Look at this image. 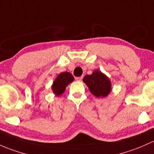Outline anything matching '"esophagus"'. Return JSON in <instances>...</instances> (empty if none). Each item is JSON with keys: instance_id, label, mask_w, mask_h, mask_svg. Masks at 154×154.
<instances>
[{"instance_id": "34e87169", "label": "esophagus", "mask_w": 154, "mask_h": 154, "mask_svg": "<svg viewBox=\"0 0 154 154\" xmlns=\"http://www.w3.org/2000/svg\"><path fill=\"white\" fill-rule=\"evenodd\" d=\"M82 80V76H81V77H76V80H77V81H81Z\"/></svg>"}]
</instances>
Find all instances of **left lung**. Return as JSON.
I'll return each instance as SVG.
<instances>
[{"instance_id":"1","label":"left lung","mask_w":154,"mask_h":154,"mask_svg":"<svg viewBox=\"0 0 154 154\" xmlns=\"http://www.w3.org/2000/svg\"><path fill=\"white\" fill-rule=\"evenodd\" d=\"M82 81L94 96L105 98L111 91V82L105 74L96 69L91 75H85Z\"/></svg>"}]
</instances>
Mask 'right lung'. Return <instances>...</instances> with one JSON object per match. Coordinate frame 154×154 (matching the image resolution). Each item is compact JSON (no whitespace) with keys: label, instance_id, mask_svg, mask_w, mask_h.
Segmentation results:
<instances>
[{"label":"right lung","instance_id":"1","mask_svg":"<svg viewBox=\"0 0 154 154\" xmlns=\"http://www.w3.org/2000/svg\"><path fill=\"white\" fill-rule=\"evenodd\" d=\"M74 77L69 72H62L58 74L51 85V90L53 93L57 97L60 96L64 93L67 85L74 81Z\"/></svg>","mask_w":154,"mask_h":154}]
</instances>
